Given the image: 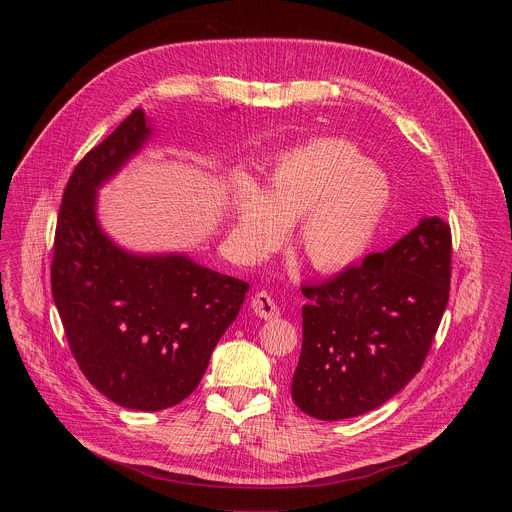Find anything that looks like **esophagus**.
I'll list each match as a JSON object with an SVG mask.
<instances>
[{
    "label": "esophagus",
    "mask_w": 512,
    "mask_h": 512,
    "mask_svg": "<svg viewBox=\"0 0 512 512\" xmlns=\"http://www.w3.org/2000/svg\"><path fill=\"white\" fill-rule=\"evenodd\" d=\"M251 308L263 320H273V318L279 316V308H277L275 300L267 294V291H257V294L251 300Z\"/></svg>",
    "instance_id": "obj_1"
}]
</instances>
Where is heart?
<instances>
[{"label": "heart", "mask_w": 512, "mask_h": 512, "mask_svg": "<svg viewBox=\"0 0 512 512\" xmlns=\"http://www.w3.org/2000/svg\"><path fill=\"white\" fill-rule=\"evenodd\" d=\"M389 204V178L354 145L318 139L283 154L261 192L251 182L233 188L231 239L239 255L259 261L298 223L300 255L316 271L336 273L369 251Z\"/></svg>", "instance_id": "obj_1"}]
</instances>
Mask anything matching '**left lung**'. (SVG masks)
Segmentation results:
<instances>
[{
  "label": "left lung",
  "instance_id": "left-lung-1",
  "mask_svg": "<svg viewBox=\"0 0 512 512\" xmlns=\"http://www.w3.org/2000/svg\"><path fill=\"white\" fill-rule=\"evenodd\" d=\"M450 227L423 216L383 253L304 285V342L291 399L322 421L369 413L421 369L450 298Z\"/></svg>",
  "mask_w": 512,
  "mask_h": 512
}]
</instances>
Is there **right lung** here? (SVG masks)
Wrapping results in <instances>:
<instances>
[{
	"instance_id": "add662e5",
	"label": "right lung",
	"mask_w": 512,
	"mask_h": 512,
	"mask_svg": "<svg viewBox=\"0 0 512 512\" xmlns=\"http://www.w3.org/2000/svg\"><path fill=\"white\" fill-rule=\"evenodd\" d=\"M152 135V121L135 109L81 160L62 196L50 269L81 371L107 399L135 411L168 409L198 387L249 289L184 253L127 251L101 227L99 188Z\"/></svg>"
}]
</instances>
